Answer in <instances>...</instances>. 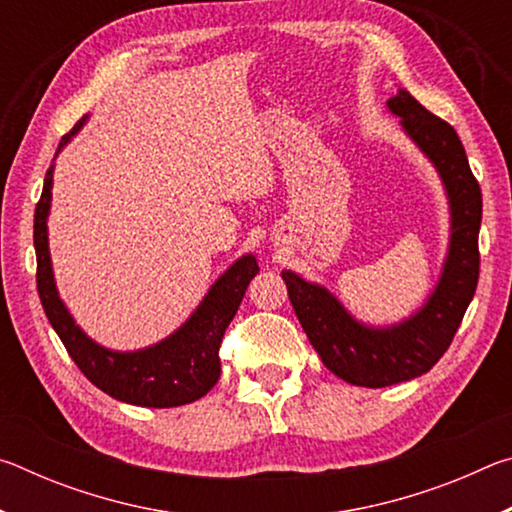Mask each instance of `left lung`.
<instances>
[{
    "instance_id": "obj_1",
    "label": "left lung",
    "mask_w": 512,
    "mask_h": 512,
    "mask_svg": "<svg viewBox=\"0 0 512 512\" xmlns=\"http://www.w3.org/2000/svg\"><path fill=\"white\" fill-rule=\"evenodd\" d=\"M404 133L436 167L449 198V248L436 289L402 323L370 327L348 314L320 284L282 271L293 311L325 368L354 386L384 388L420 377L447 352L479 282L481 187L452 126L400 90L388 99Z\"/></svg>"
}]
</instances>
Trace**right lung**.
<instances>
[{
    "label": "right lung",
    "instance_id": "right-lung-1",
    "mask_svg": "<svg viewBox=\"0 0 512 512\" xmlns=\"http://www.w3.org/2000/svg\"><path fill=\"white\" fill-rule=\"evenodd\" d=\"M83 117L58 144V151L79 133ZM51 185H54V164L47 169L45 187L33 216V246L38 257V293L42 309L56 329L60 341L74 359L76 366L103 393L119 402L149 406V409H171V406L201 400L219 381L221 361L219 348L225 327L235 318L244 300L248 284L257 275L259 266L253 255L239 257L219 280L212 284L201 305L167 339L151 348L135 352H117L94 343L74 323L65 302L60 300L54 271H51L47 216L51 207Z\"/></svg>",
    "mask_w": 512,
    "mask_h": 512
}]
</instances>
